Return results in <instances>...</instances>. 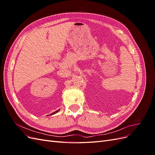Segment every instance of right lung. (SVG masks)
<instances>
[{"label":"right lung","instance_id":"obj_1","mask_svg":"<svg viewBox=\"0 0 155 155\" xmlns=\"http://www.w3.org/2000/svg\"><path fill=\"white\" fill-rule=\"evenodd\" d=\"M59 110H59H56L55 112H53V113H51V114H50V115H52V114H55V113H57V112H58Z\"/></svg>","mask_w":155,"mask_h":155}]
</instances>
